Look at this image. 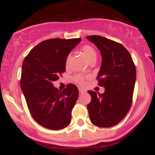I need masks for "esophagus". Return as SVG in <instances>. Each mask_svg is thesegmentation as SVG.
Segmentation results:
<instances>
[{"label":"esophagus","mask_w":155,"mask_h":155,"mask_svg":"<svg viewBox=\"0 0 155 155\" xmlns=\"http://www.w3.org/2000/svg\"><path fill=\"white\" fill-rule=\"evenodd\" d=\"M79 93H84L85 92H86V90H84V88H81V87H79Z\"/></svg>","instance_id":"34e87169"}]
</instances>
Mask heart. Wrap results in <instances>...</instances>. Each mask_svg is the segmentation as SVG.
Listing matches in <instances>:
<instances>
[{
  "instance_id": "1",
  "label": "heart",
  "mask_w": 155,
  "mask_h": 155,
  "mask_svg": "<svg viewBox=\"0 0 155 155\" xmlns=\"http://www.w3.org/2000/svg\"><path fill=\"white\" fill-rule=\"evenodd\" d=\"M81 51L85 56V58L87 59L89 61L90 60L92 59V58H96V56H97V53L93 47H92L90 45H84L81 47ZM69 60H70V55L67 57L66 60H65V64L66 65L69 63ZM74 80L76 81V82L82 84L84 82V77L80 74H78V75H76L74 76Z\"/></svg>"
}]
</instances>
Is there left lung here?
Segmentation results:
<instances>
[{
    "mask_svg": "<svg viewBox=\"0 0 155 155\" xmlns=\"http://www.w3.org/2000/svg\"><path fill=\"white\" fill-rule=\"evenodd\" d=\"M101 51L102 63L97 79L104 87L103 94L89 90L91 102L87 105L90 121L95 125H116L128 113L133 101L136 70L132 57L121 44L101 35H88Z\"/></svg>",
    "mask_w": 155,
    "mask_h": 155,
    "instance_id": "1",
    "label": "left lung"
}]
</instances>
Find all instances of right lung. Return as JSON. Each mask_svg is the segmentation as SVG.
Segmentation results:
<instances>
[{
  "instance_id": "obj_1",
  "label": "right lung",
  "mask_w": 155,
  "mask_h": 155,
  "mask_svg": "<svg viewBox=\"0 0 155 155\" xmlns=\"http://www.w3.org/2000/svg\"><path fill=\"white\" fill-rule=\"evenodd\" d=\"M81 38H51L35 46L22 63L20 86L31 116L47 129L66 127L79 90L68 84L63 91L53 81L65 71V60Z\"/></svg>"
}]
</instances>
